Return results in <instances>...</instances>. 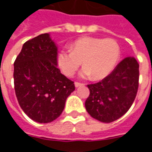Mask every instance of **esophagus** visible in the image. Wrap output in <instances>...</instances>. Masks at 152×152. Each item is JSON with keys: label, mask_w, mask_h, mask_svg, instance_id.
I'll use <instances>...</instances> for the list:
<instances>
[{"label": "esophagus", "mask_w": 152, "mask_h": 152, "mask_svg": "<svg viewBox=\"0 0 152 152\" xmlns=\"http://www.w3.org/2000/svg\"><path fill=\"white\" fill-rule=\"evenodd\" d=\"M83 85H84L83 83L75 82V86H76V87H79V86H83Z\"/></svg>", "instance_id": "obj_1"}]
</instances>
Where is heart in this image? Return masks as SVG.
Listing matches in <instances>:
<instances>
[{
  "mask_svg": "<svg viewBox=\"0 0 152 152\" xmlns=\"http://www.w3.org/2000/svg\"><path fill=\"white\" fill-rule=\"evenodd\" d=\"M120 55V45L113 39L86 37L71 44L70 50H60L57 64L65 76L72 77L83 63L80 76L100 80L114 69Z\"/></svg>",
  "mask_w": 152,
  "mask_h": 152,
  "instance_id": "obj_1",
  "label": "heart"
}]
</instances>
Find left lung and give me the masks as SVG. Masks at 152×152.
I'll return each instance as SVG.
<instances>
[{
	"label": "left lung",
	"instance_id": "left-lung-1",
	"mask_svg": "<svg viewBox=\"0 0 152 152\" xmlns=\"http://www.w3.org/2000/svg\"><path fill=\"white\" fill-rule=\"evenodd\" d=\"M138 80L139 64L134 58H125L101 81L88 85L89 95L86 101V111L103 123L116 121L133 104Z\"/></svg>",
	"mask_w": 152,
	"mask_h": 152
}]
</instances>
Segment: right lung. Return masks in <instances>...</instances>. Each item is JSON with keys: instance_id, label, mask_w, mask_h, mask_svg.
<instances>
[{"instance_id": "1", "label": "right lung", "mask_w": 152, "mask_h": 152, "mask_svg": "<svg viewBox=\"0 0 152 152\" xmlns=\"http://www.w3.org/2000/svg\"><path fill=\"white\" fill-rule=\"evenodd\" d=\"M56 45L44 33L26 41L14 63L15 94L28 117L50 123L62 114L75 85L58 68Z\"/></svg>"}]
</instances>
